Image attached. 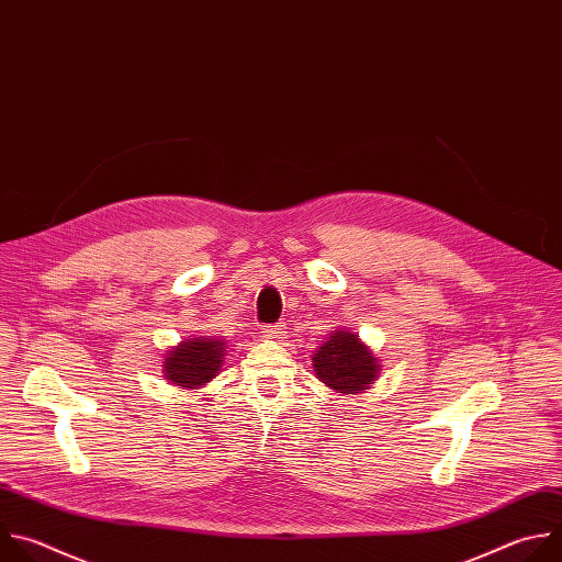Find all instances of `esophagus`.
Here are the masks:
<instances>
[{"mask_svg": "<svg viewBox=\"0 0 562 562\" xmlns=\"http://www.w3.org/2000/svg\"><path fill=\"white\" fill-rule=\"evenodd\" d=\"M263 331H266L268 339H274V341L285 339V325H283V323H270V325H263Z\"/></svg>", "mask_w": 562, "mask_h": 562, "instance_id": "1", "label": "esophagus"}]
</instances>
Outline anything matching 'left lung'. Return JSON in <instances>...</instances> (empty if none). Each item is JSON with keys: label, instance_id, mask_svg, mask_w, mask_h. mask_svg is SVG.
<instances>
[{"label": "left lung", "instance_id": "8db88e82", "mask_svg": "<svg viewBox=\"0 0 562 562\" xmlns=\"http://www.w3.org/2000/svg\"><path fill=\"white\" fill-rule=\"evenodd\" d=\"M316 376L331 390L361 392L379 374V363L355 331L336 329L312 357Z\"/></svg>", "mask_w": 562, "mask_h": 562}]
</instances>
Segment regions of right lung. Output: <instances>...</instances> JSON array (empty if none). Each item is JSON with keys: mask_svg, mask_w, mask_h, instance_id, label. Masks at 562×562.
<instances>
[{"mask_svg": "<svg viewBox=\"0 0 562 562\" xmlns=\"http://www.w3.org/2000/svg\"><path fill=\"white\" fill-rule=\"evenodd\" d=\"M223 344L218 339H186L166 357V376L179 387L196 390L218 374L223 361Z\"/></svg>", "mask_w": 562, "mask_h": 562, "instance_id": "right-lung-1", "label": "right lung"}]
</instances>
